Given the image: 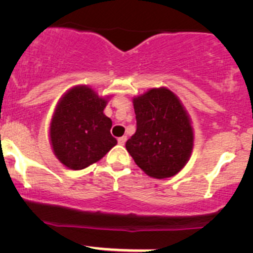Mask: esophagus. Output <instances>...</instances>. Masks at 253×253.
I'll list each match as a JSON object with an SVG mask.
<instances>
[{
    "mask_svg": "<svg viewBox=\"0 0 253 253\" xmlns=\"http://www.w3.org/2000/svg\"><path fill=\"white\" fill-rule=\"evenodd\" d=\"M126 141H127V137L126 136H122V137H120L119 139H117L119 144H121V145H124L125 143H126Z\"/></svg>",
    "mask_w": 253,
    "mask_h": 253,
    "instance_id": "esophagus-1",
    "label": "esophagus"
}]
</instances>
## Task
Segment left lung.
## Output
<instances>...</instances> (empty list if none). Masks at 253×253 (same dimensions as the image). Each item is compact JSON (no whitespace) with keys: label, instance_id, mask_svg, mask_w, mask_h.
Masks as SVG:
<instances>
[{"label":"left lung","instance_id":"obj_1","mask_svg":"<svg viewBox=\"0 0 253 253\" xmlns=\"http://www.w3.org/2000/svg\"><path fill=\"white\" fill-rule=\"evenodd\" d=\"M136 133L126 149L147 175L155 178L177 174L190 158L193 132L180 100L167 88L150 89L133 100Z\"/></svg>","mask_w":253,"mask_h":253}]
</instances>
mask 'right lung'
<instances>
[{"label": "right lung", "instance_id": "obj_1", "mask_svg": "<svg viewBox=\"0 0 253 253\" xmlns=\"http://www.w3.org/2000/svg\"><path fill=\"white\" fill-rule=\"evenodd\" d=\"M106 100L88 86L71 89L58 103L50 126V138L57 159L73 170L100 160L117 141L112 122L104 115Z\"/></svg>", "mask_w": 253, "mask_h": 253}]
</instances>
